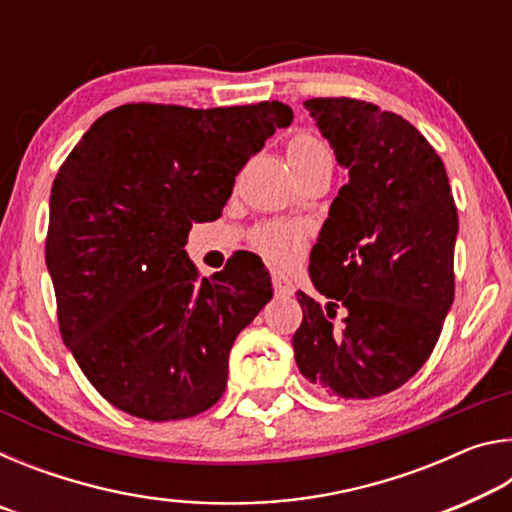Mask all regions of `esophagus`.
<instances>
[{"instance_id": "34e87169", "label": "esophagus", "mask_w": 512, "mask_h": 512, "mask_svg": "<svg viewBox=\"0 0 512 512\" xmlns=\"http://www.w3.org/2000/svg\"><path fill=\"white\" fill-rule=\"evenodd\" d=\"M271 280H273V289H275V293L277 296H293V291H296V287H293V282L289 280L287 275L284 273H277V271H273V275H271Z\"/></svg>"}]
</instances>
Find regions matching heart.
Listing matches in <instances>:
<instances>
[{
	"label": "heart",
	"mask_w": 512,
	"mask_h": 512,
	"mask_svg": "<svg viewBox=\"0 0 512 512\" xmlns=\"http://www.w3.org/2000/svg\"><path fill=\"white\" fill-rule=\"evenodd\" d=\"M318 153H327V149L311 135H296L289 142V162H302L314 158ZM305 228L296 223H271L255 232V248L268 262L273 264H291L305 250Z\"/></svg>",
	"instance_id": "b5f03b06"
}]
</instances>
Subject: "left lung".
I'll return each instance as SVG.
<instances>
[{"label": "left lung", "mask_w": 512, "mask_h": 512, "mask_svg": "<svg viewBox=\"0 0 512 512\" xmlns=\"http://www.w3.org/2000/svg\"><path fill=\"white\" fill-rule=\"evenodd\" d=\"M305 108L350 180L309 257L329 302L298 291L293 352L320 391L368 400L406 384L436 348L454 302L458 214L443 160L409 121L345 97Z\"/></svg>", "instance_id": "8db88e82"}]
</instances>
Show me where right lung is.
Here are the masks:
<instances>
[{
  "mask_svg": "<svg viewBox=\"0 0 512 512\" xmlns=\"http://www.w3.org/2000/svg\"><path fill=\"white\" fill-rule=\"evenodd\" d=\"M291 121L280 101L126 103L94 121L58 169L45 257L60 334L112 406L164 422L219 402L232 343L273 284L255 259L201 280L187 235L219 219L241 167Z\"/></svg>",
  "mask_w": 512,
  "mask_h": 512,
  "instance_id": "add662e5",
  "label": "right lung"
}]
</instances>
